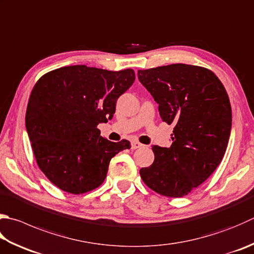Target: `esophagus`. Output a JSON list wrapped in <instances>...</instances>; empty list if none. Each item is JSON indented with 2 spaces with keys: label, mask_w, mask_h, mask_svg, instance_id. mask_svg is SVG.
<instances>
[{
  "label": "esophagus",
  "mask_w": 254,
  "mask_h": 254,
  "mask_svg": "<svg viewBox=\"0 0 254 254\" xmlns=\"http://www.w3.org/2000/svg\"><path fill=\"white\" fill-rule=\"evenodd\" d=\"M142 147V143H140L139 141H132L131 142V149H137V148Z\"/></svg>",
  "instance_id": "1"
}]
</instances>
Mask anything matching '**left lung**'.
<instances>
[{
    "label": "left lung",
    "mask_w": 254,
    "mask_h": 254,
    "mask_svg": "<svg viewBox=\"0 0 254 254\" xmlns=\"http://www.w3.org/2000/svg\"><path fill=\"white\" fill-rule=\"evenodd\" d=\"M138 79L170 125L169 148L152 146L155 160L141 168L143 183L165 197L180 198L207 180L226 152L231 105L217 75L201 66L170 64L138 70Z\"/></svg>",
    "instance_id": "obj_1"
}]
</instances>
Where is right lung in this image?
Wrapping results in <instances>:
<instances>
[{"label": "right lung", "instance_id": "right-lung-1", "mask_svg": "<svg viewBox=\"0 0 254 254\" xmlns=\"http://www.w3.org/2000/svg\"><path fill=\"white\" fill-rule=\"evenodd\" d=\"M135 82L131 68L113 71L65 66L42 76L28 98L25 125L37 166L57 188L82 194L107 176L112 158L130 148L100 136L99 123L112 119L116 102Z\"/></svg>", "mask_w": 254, "mask_h": 254}]
</instances>
